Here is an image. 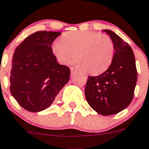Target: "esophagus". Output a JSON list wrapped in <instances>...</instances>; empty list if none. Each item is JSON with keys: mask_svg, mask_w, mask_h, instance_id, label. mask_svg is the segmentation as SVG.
Instances as JSON below:
<instances>
[{"mask_svg": "<svg viewBox=\"0 0 149 149\" xmlns=\"http://www.w3.org/2000/svg\"><path fill=\"white\" fill-rule=\"evenodd\" d=\"M70 71H71V74H74L75 72H77V70H76L75 68H73V67H71L70 68Z\"/></svg>", "mask_w": 149, "mask_h": 149, "instance_id": "obj_1", "label": "esophagus"}]
</instances>
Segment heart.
Segmentation results:
<instances>
[{
    "label": "heart",
    "mask_w": 149,
    "mask_h": 149,
    "mask_svg": "<svg viewBox=\"0 0 149 149\" xmlns=\"http://www.w3.org/2000/svg\"><path fill=\"white\" fill-rule=\"evenodd\" d=\"M52 51L60 63H67L76 56L74 64L91 74L106 70L113 57V43L109 36L93 31H73L57 40Z\"/></svg>",
    "instance_id": "obj_1"
}]
</instances>
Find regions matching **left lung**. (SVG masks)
<instances>
[{"mask_svg": "<svg viewBox=\"0 0 149 149\" xmlns=\"http://www.w3.org/2000/svg\"><path fill=\"white\" fill-rule=\"evenodd\" d=\"M115 53L109 68L96 77H88L85 88L87 102L92 109L104 116L119 113L132 102L137 81L136 60L131 47L108 29Z\"/></svg>", "mask_w": 149, "mask_h": 149, "instance_id": "8db88e82", "label": "left lung"}]
</instances>
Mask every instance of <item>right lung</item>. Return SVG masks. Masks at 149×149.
<instances>
[{
  "mask_svg": "<svg viewBox=\"0 0 149 149\" xmlns=\"http://www.w3.org/2000/svg\"><path fill=\"white\" fill-rule=\"evenodd\" d=\"M58 32L30 35L15 49L10 71L11 95L31 112L46 109L70 79V70L57 63L51 45Z\"/></svg>",
  "mask_w": 149,
  "mask_h": 149,
  "instance_id": "right-lung-1",
  "label": "right lung"
}]
</instances>
